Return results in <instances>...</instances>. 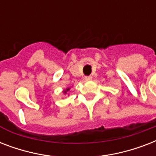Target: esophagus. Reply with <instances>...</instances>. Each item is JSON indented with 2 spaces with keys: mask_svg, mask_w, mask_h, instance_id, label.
<instances>
[{
  "mask_svg": "<svg viewBox=\"0 0 156 156\" xmlns=\"http://www.w3.org/2000/svg\"><path fill=\"white\" fill-rule=\"evenodd\" d=\"M92 79V78L90 77V76H86L85 78H84V80L86 81V82H89V81H90Z\"/></svg>",
  "mask_w": 156,
  "mask_h": 156,
  "instance_id": "esophagus-1",
  "label": "esophagus"
}]
</instances>
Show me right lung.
Wrapping results in <instances>:
<instances>
[{
    "instance_id": "1",
    "label": "right lung",
    "mask_w": 156,
    "mask_h": 156,
    "mask_svg": "<svg viewBox=\"0 0 156 156\" xmlns=\"http://www.w3.org/2000/svg\"><path fill=\"white\" fill-rule=\"evenodd\" d=\"M69 89H70V88H66V90H64V91H63L64 94H66V93L68 92L69 90Z\"/></svg>"
}]
</instances>
